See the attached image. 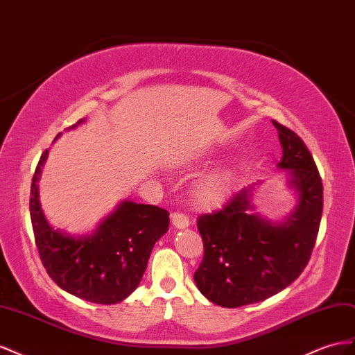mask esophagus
<instances>
[{
	"mask_svg": "<svg viewBox=\"0 0 355 355\" xmlns=\"http://www.w3.org/2000/svg\"><path fill=\"white\" fill-rule=\"evenodd\" d=\"M171 221H172V226L175 229H186L190 225L189 217L186 214H181V212H174V214L171 216Z\"/></svg>",
	"mask_w": 355,
	"mask_h": 355,
	"instance_id": "obj_1",
	"label": "esophagus"
}]
</instances>
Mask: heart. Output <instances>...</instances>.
Segmentation results:
<instances>
[{
  "mask_svg": "<svg viewBox=\"0 0 355 355\" xmlns=\"http://www.w3.org/2000/svg\"><path fill=\"white\" fill-rule=\"evenodd\" d=\"M234 171L223 168L202 178L195 187V200L204 208H216L226 202L234 187Z\"/></svg>",
  "mask_w": 355,
  "mask_h": 355,
  "instance_id": "b5f03b06",
  "label": "heart"
}]
</instances>
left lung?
<instances>
[{
  "label": "left lung",
  "mask_w": 355,
  "mask_h": 355,
  "mask_svg": "<svg viewBox=\"0 0 355 355\" xmlns=\"http://www.w3.org/2000/svg\"><path fill=\"white\" fill-rule=\"evenodd\" d=\"M282 147L279 169L297 204L282 221L254 212V186L239 190L221 211L198 218L204 259L199 291L223 308H238L282 291L306 268L322 214V183L309 150L291 129L272 120Z\"/></svg>",
  "instance_id": "1"
}]
</instances>
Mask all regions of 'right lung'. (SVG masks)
<instances>
[{
	"mask_svg": "<svg viewBox=\"0 0 355 355\" xmlns=\"http://www.w3.org/2000/svg\"><path fill=\"white\" fill-rule=\"evenodd\" d=\"M83 121L78 120L69 129ZM47 156L49 150L34 172L29 211L40 259L49 277L69 295L87 302L113 305L125 300L143 278L157 239L168 232L169 212L121 200L94 234L80 236L55 229L44 216L38 191Z\"/></svg>",
	"mask_w": 355,
	"mask_h": 355,
	"instance_id": "add662e5",
	"label": "right lung"
}]
</instances>
